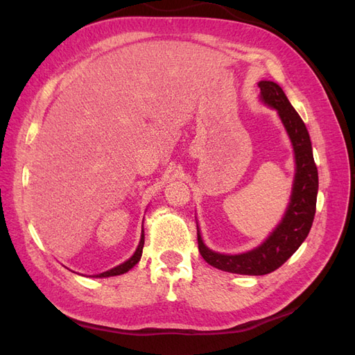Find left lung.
Listing matches in <instances>:
<instances>
[{"label":"left lung","mask_w":355,"mask_h":355,"mask_svg":"<svg viewBox=\"0 0 355 355\" xmlns=\"http://www.w3.org/2000/svg\"><path fill=\"white\" fill-rule=\"evenodd\" d=\"M259 89L262 101L278 111L295 149L296 175L292 198L284 218L263 244L241 254L211 252L204 245L200 231L197 232L198 250L204 261L218 270L243 275L270 274L299 249L313 227L318 191V173L313 157V146L302 118L290 105L280 85L272 81H261Z\"/></svg>","instance_id":"left-lung-1"}]
</instances>
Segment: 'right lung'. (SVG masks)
Masks as SVG:
<instances>
[{"instance_id":"obj_1","label":"right lung","mask_w":355,"mask_h":355,"mask_svg":"<svg viewBox=\"0 0 355 355\" xmlns=\"http://www.w3.org/2000/svg\"><path fill=\"white\" fill-rule=\"evenodd\" d=\"M144 244H145V235H144V230H142V237H141V241H139L137 249H136L135 254L130 257V259L125 261V262H124V263H121V265H118V266L112 268V270L106 271V272H102V274L96 275V277H112V275H120V274L127 272L128 270H132V268H133L139 261H141L142 250H144Z\"/></svg>"}]
</instances>
